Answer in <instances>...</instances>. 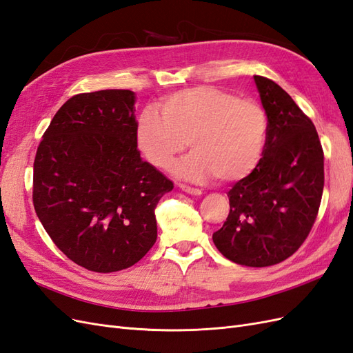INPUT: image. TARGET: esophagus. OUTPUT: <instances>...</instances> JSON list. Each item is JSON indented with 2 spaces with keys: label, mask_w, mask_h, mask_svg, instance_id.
I'll return each mask as SVG.
<instances>
[{
  "label": "esophagus",
  "mask_w": 353,
  "mask_h": 353,
  "mask_svg": "<svg viewBox=\"0 0 353 353\" xmlns=\"http://www.w3.org/2000/svg\"><path fill=\"white\" fill-rule=\"evenodd\" d=\"M178 187L184 191V193L187 194H191V196H201V190L199 188H194V187H190V185H185V184H178Z\"/></svg>",
  "instance_id": "esophagus-1"
}]
</instances>
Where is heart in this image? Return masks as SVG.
Instances as JSON below:
<instances>
[{
	"label": "heart",
	"instance_id": "b5f03b06",
	"mask_svg": "<svg viewBox=\"0 0 353 353\" xmlns=\"http://www.w3.org/2000/svg\"><path fill=\"white\" fill-rule=\"evenodd\" d=\"M159 108H145L135 123L137 148L154 168L168 169L188 140L194 152L174 168L181 178L234 183L258 166L268 134L258 101L201 85L165 95Z\"/></svg>",
	"mask_w": 353,
	"mask_h": 353
}]
</instances>
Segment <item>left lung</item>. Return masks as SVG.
I'll return each instance as SVG.
<instances>
[{"label": "left lung", "instance_id": "8db88e82", "mask_svg": "<svg viewBox=\"0 0 353 353\" xmlns=\"http://www.w3.org/2000/svg\"><path fill=\"white\" fill-rule=\"evenodd\" d=\"M268 117L258 166L230 191V213L213 243L244 266L280 263L301 248L318 215L324 153L312 121L279 83L253 77Z\"/></svg>", "mask_w": 353, "mask_h": 353}]
</instances>
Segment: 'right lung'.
Wrapping results in <instances>:
<instances>
[{"mask_svg":"<svg viewBox=\"0 0 353 353\" xmlns=\"http://www.w3.org/2000/svg\"><path fill=\"white\" fill-rule=\"evenodd\" d=\"M135 92L73 95L34 162V206L47 234L85 270L130 268L157 239L154 209L174 188L135 144Z\"/></svg>","mask_w":353,"mask_h":353,"instance_id":"right-lung-1","label":"right lung"}]
</instances>
